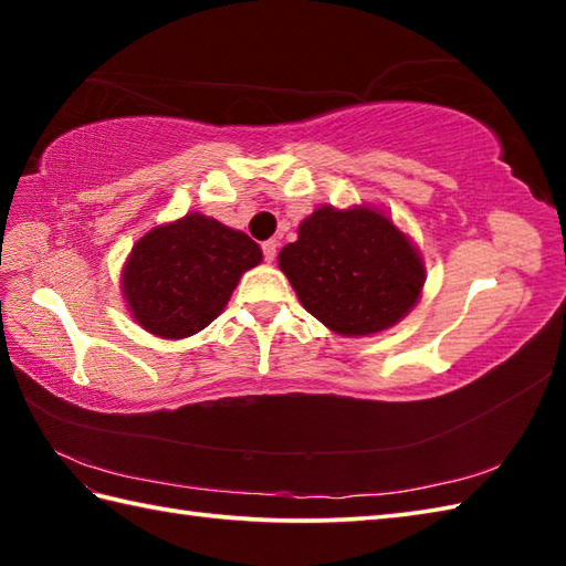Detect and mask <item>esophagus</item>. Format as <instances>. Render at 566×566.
<instances>
[{
  "label": "esophagus",
  "mask_w": 566,
  "mask_h": 566,
  "mask_svg": "<svg viewBox=\"0 0 566 566\" xmlns=\"http://www.w3.org/2000/svg\"><path fill=\"white\" fill-rule=\"evenodd\" d=\"M276 248H280V243H276V240H264V243H262V255H264V260L272 262V260L276 258Z\"/></svg>",
  "instance_id": "esophagus-1"
}]
</instances>
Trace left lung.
<instances>
[{"label":"left lung","instance_id":"1","mask_svg":"<svg viewBox=\"0 0 566 566\" xmlns=\"http://www.w3.org/2000/svg\"><path fill=\"white\" fill-rule=\"evenodd\" d=\"M298 302L338 335L396 326L426 282L420 252L387 213L371 207H321L280 252Z\"/></svg>","mask_w":566,"mask_h":566}]
</instances>
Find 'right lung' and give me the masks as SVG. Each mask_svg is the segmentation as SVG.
I'll use <instances>...</instances> for the list:
<instances>
[{
	"instance_id": "1",
	"label": "right lung",
	"mask_w": 566,
	"mask_h": 566,
	"mask_svg": "<svg viewBox=\"0 0 566 566\" xmlns=\"http://www.w3.org/2000/svg\"><path fill=\"white\" fill-rule=\"evenodd\" d=\"M260 262L255 240L195 211L138 240L124 264L122 292L143 331L179 340L207 328L240 274Z\"/></svg>"
}]
</instances>
